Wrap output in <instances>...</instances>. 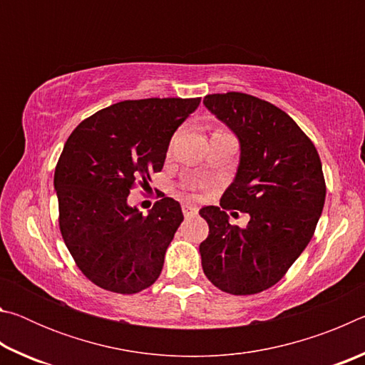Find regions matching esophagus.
Returning <instances> with one entry per match:
<instances>
[{
  "label": "esophagus",
  "instance_id": "34e87169",
  "mask_svg": "<svg viewBox=\"0 0 365 365\" xmlns=\"http://www.w3.org/2000/svg\"><path fill=\"white\" fill-rule=\"evenodd\" d=\"M182 211H183L185 217H191V215L197 214V207L193 205H188V202H185V205L182 206Z\"/></svg>",
  "mask_w": 365,
  "mask_h": 365
}]
</instances>
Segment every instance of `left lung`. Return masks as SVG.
Here are the masks:
<instances>
[{
	"mask_svg": "<svg viewBox=\"0 0 365 365\" xmlns=\"http://www.w3.org/2000/svg\"><path fill=\"white\" fill-rule=\"evenodd\" d=\"M202 103L240 143L220 207L200 211L209 225L200 245L202 270L222 292L255 294L275 285L311 242L325 202L322 163L298 123L274 104L237 91ZM225 208L248 213L249 225L232 226Z\"/></svg>",
	"mask_w": 365,
	"mask_h": 365,
	"instance_id": "8db88e82",
	"label": "left lung"
}]
</instances>
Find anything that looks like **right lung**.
Listing matches in <instances>:
<instances>
[{
	"label": "right lung",
	"mask_w": 365,
	"mask_h": 365,
	"mask_svg": "<svg viewBox=\"0 0 365 365\" xmlns=\"http://www.w3.org/2000/svg\"><path fill=\"white\" fill-rule=\"evenodd\" d=\"M201 98L120 101L85 119L67 138L54 170L59 228L86 279L108 292L151 287L182 224L180 202L163 196L148 215L127 197L163 169L172 135Z\"/></svg>",
	"instance_id": "right-lung-1"
}]
</instances>
